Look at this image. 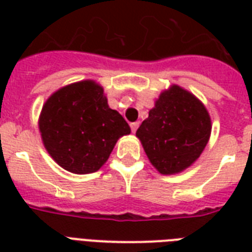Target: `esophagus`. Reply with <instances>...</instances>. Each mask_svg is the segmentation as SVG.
<instances>
[{
  "mask_svg": "<svg viewBox=\"0 0 252 252\" xmlns=\"http://www.w3.org/2000/svg\"><path fill=\"white\" fill-rule=\"evenodd\" d=\"M138 126H140V123L138 122H134V123H132V124H130V129H132V132H136V130H137V128H138Z\"/></svg>",
  "mask_w": 252,
  "mask_h": 252,
  "instance_id": "obj_1",
  "label": "esophagus"
}]
</instances>
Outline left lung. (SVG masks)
Masks as SVG:
<instances>
[{
	"instance_id": "8db88e82",
	"label": "left lung",
	"mask_w": 252,
	"mask_h": 252,
	"mask_svg": "<svg viewBox=\"0 0 252 252\" xmlns=\"http://www.w3.org/2000/svg\"><path fill=\"white\" fill-rule=\"evenodd\" d=\"M209 112L178 85L162 91L136 132L150 163L163 175L178 174L200 157L211 137Z\"/></svg>"
}]
</instances>
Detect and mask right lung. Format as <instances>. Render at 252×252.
Segmentation results:
<instances>
[{"label":"right lung","mask_w":252,"mask_h":252,"mask_svg":"<svg viewBox=\"0 0 252 252\" xmlns=\"http://www.w3.org/2000/svg\"><path fill=\"white\" fill-rule=\"evenodd\" d=\"M39 130L53 161L73 174L98 171L119 138L130 133L128 123L110 108L103 87L93 80L55 91L41 108Z\"/></svg>","instance_id":"right-lung-1"}]
</instances>
